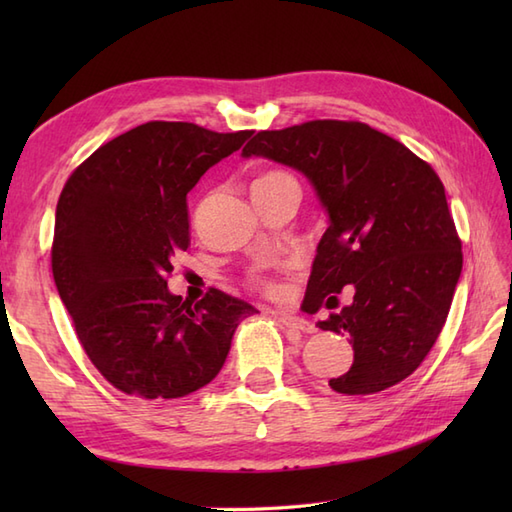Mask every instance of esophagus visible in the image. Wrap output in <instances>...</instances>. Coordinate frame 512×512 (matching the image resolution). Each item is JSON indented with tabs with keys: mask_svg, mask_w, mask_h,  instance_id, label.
Wrapping results in <instances>:
<instances>
[{
	"mask_svg": "<svg viewBox=\"0 0 512 512\" xmlns=\"http://www.w3.org/2000/svg\"><path fill=\"white\" fill-rule=\"evenodd\" d=\"M277 321L284 325V328H292V330H299V332H312L314 325H310L306 319L295 317V314H286V312H275Z\"/></svg>",
	"mask_w": 512,
	"mask_h": 512,
	"instance_id": "obj_1",
	"label": "esophagus"
}]
</instances>
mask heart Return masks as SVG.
<instances>
[{
  "instance_id": "obj_1",
  "label": "heart",
  "mask_w": 512,
  "mask_h": 512,
  "mask_svg": "<svg viewBox=\"0 0 512 512\" xmlns=\"http://www.w3.org/2000/svg\"><path fill=\"white\" fill-rule=\"evenodd\" d=\"M284 178H288L286 173H281V171H268V173H264V176H259V178L253 182V187H257V184H270V182L284 180ZM257 286H262L264 290H273V284H270V281H266V279H262V277L257 279Z\"/></svg>"
}]
</instances>
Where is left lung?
Returning <instances> with one entry per match:
<instances>
[{
  "instance_id": "obj_1",
  "label": "left lung",
  "mask_w": 512,
  "mask_h": 512,
  "mask_svg": "<svg viewBox=\"0 0 512 512\" xmlns=\"http://www.w3.org/2000/svg\"><path fill=\"white\" fill-rule=\"evenodd\" d=\"M242 156L303 173L328 213L306 288L308 312L350 336V372L330 380L339 394H376L418 369L447 321L462 273V244L444 184L398 140L356 121H310L259 132Z\"/></svg>"
}]
</instances>
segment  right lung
Returning a JSON list of instances; mask_svg holds the SVG:
<instances>
[{
  "label": "right lung",
  "mask_w": 512,
  "mask_h": 512,
  "mask_svg": "<svg viewBox=\"0 0 512 512\" xmlns=\"http://www.w3.org/2000/svg\"><path fill=\"white\" fill-rule=\"evenodd\" d=\"M253 132L151 121L99 147L65 182L52 275L94 367L140 398H182L220 374L250 303L171 295V257L191 244L187 193Z\"/></svg>",
  "instance_id": "obj_1"
}]
</instances>
